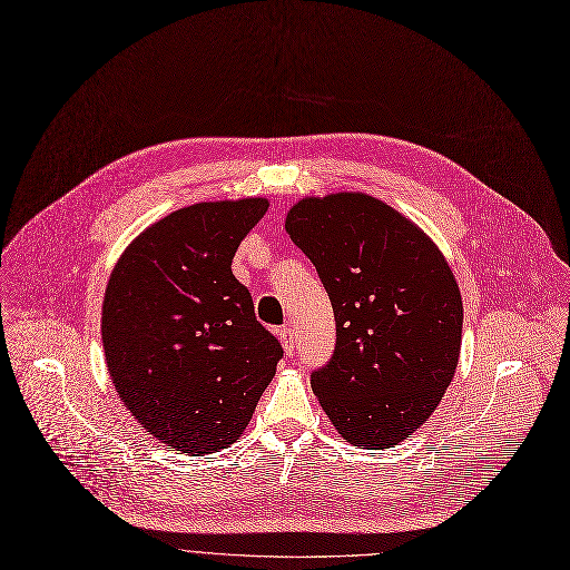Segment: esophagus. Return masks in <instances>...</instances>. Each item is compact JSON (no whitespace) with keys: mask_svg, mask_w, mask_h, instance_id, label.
<instances>
[{"mask_svg":"<svg viewBox=\"0 0 570 570\" xmlns=\"http://www.w3.org/2000/svg\"><path fill=\"white\" fill-rule=\"evenodd\" d=\"M278 337H281V342H283L285 354H287V356H294V352H296V333H294V328L283 326V328L278 331Z\"/></svg>","mask_w":570,"mask_h":570,"instance_id":"esophagus-1","label":"esophagus"}]
</instances>
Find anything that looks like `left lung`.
Wrapping results in <instances>:
<instances>
[{
	"label": "left lung",
	"mask_w": 570,
	"mask_h": 570,
	"mask_svg": "<svg viewBox=\"0 0 570 570\" xmlns=\"http://www.w3.org/2000/svg\"><path fill=\"white\" fill-rule=\"evenodd\" d=\"M331 298L335 348L311 374L333 426L363 450L409 438L443 400L463 303L435 244L367 194L298 200L285 222Z\"/></svg>",
	"instance_id": "8db88e82"
}]
</instances>
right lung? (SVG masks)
<instances>
[{
	"label": "right lung",
	"mask_w": 570,
	"mask_h": 570,
	"mask_svg": "<svg viewBox=\"0 0 570 570\" xmlns=\"http://www.w3.org/2000/svg\"><path fill=\"white\" fill-rule=\"evenodd\" d=\"M265 198L196 203L164 216L116 262L102 303L105 358L127 411L170 450L233 445L283 346L233 276Z\"/></svg>",
	"instance_id": "obj_1"
}]
</instances>
